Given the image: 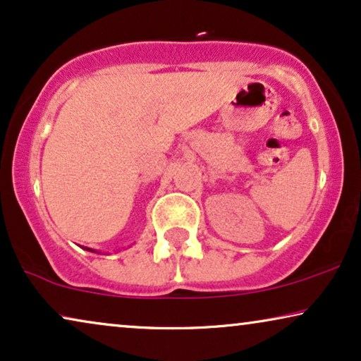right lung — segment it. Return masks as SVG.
<instances>
[{
    "label": "right lung",
    "mask_w": 361,
    "mask_h": 361,
    "mask_svg": "<svg viewBox=\"0 0 361 361\" xmlns=\"http://www.w3.org/2000/svg\"><path fill=\"white\" fill-rule=\"evenodd\" d=\"M88 251H93V250H88Z\"/></svg>",
    "instance_id": "right-lung-1"
}]
</instances>
